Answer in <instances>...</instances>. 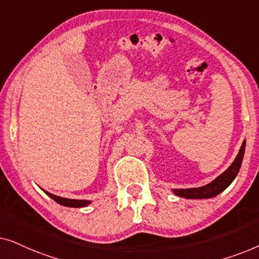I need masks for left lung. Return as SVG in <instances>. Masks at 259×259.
Listing matches in <instances>:
<instances>
[{
    "label": "left lung",
    "mask_w": 259,
    "mask_h": 259,
    "mask_svg": "<svg viewBox=\"0 0 259 259\" xmlns=\"http://www.w3.org/2000/svg\"><path fill=\"white\" fill-rule=\"evenodd\" d=\"M244 152H245V140L243 141L240 150L237 154V157L229 168L218 176L213 182H211L207 185L201 187H193V189H175L173 193L176 196L187 198V199H206V198H213L223 192L230 184H231L238 175L242 161L244 158Z\"/></svg>",
    "instance_id": "1"
}]
</instances>
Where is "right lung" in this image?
Returning <instances> with one entry per match:
<instances>
[{"label":"right lung","instance_id":"add662e5","mask_svg":"<svg viewBox=\"0 0 259 259\" xmlns=\"http://www.w3.org/2000/svg\"><path fill=\"white\" fill-rule=\"evenodd\" d=\"M49 197L52 198L53 200H55L56 203H59L60 205H63V206H68V207H84L87 205H90L92 201L91 200H79V199H68V198H62L59 196H54V194L46 192Z\"/></svg>","mask_w":259,"mask_h":259}]
</instances>
